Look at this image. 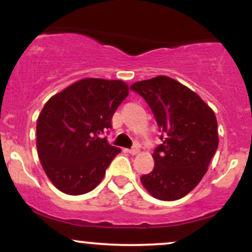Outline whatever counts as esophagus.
Segmentation results:
<instances>
[{"mask_svg": "<svg viewBox=\"0 0 252 252\" xmlns=\"http://www.w3.org/2000/svg\"><path fill=\"white\" fill-rule=\"evenodd\" d=\"M138 152H140V149H138L137 147H134V148H131V149L128 150L129 154H131V155H136Z\"/></svg>", "mask_w": 252, "mask_h": 252, "instance_id": "34e87169", "label": "esophagus"}]
</instances>
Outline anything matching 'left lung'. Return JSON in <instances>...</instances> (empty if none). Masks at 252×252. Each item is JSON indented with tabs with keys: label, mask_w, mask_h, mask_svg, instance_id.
I'll use <instances>...</instances> for the list:
<instances>
[{
	"label": "left lung",
	"mask_w": 252,
	"mask_h": 252,
	"mask_svg": "<svg viewBox=\"0 0 252 252\" xmlns=\"http://www.w3.org/2000/svg\"><path fill=\"white\" fill-rule=\"evenodd\" d=\"M130 89L148 103L162 141L153 154L154 169L141 181L154 198L178 200L201 181L216 154L215 112L195 92L166 76L137 82Z\"/></svg>",
	"instance_id": "left-lung-1"
}]
</instances>
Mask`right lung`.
<instances>
[{"mask_svg": "<svg viewBox=\"0 0 252 252\" xmlns=\"http://www.w3.org/2000/svg\"><path fill=\"white\" fill-rule=\"evenodd\" d=\"M129 94L122 80L86 78L54 94L36 123L42 168L58 189L79 195L96 189L121 149L103 137Z\"/></svg>", "mask_w": 252, "mask_h": 252, "instance_id": "right-lung-1", "label": "right lung"}]
</instances>
